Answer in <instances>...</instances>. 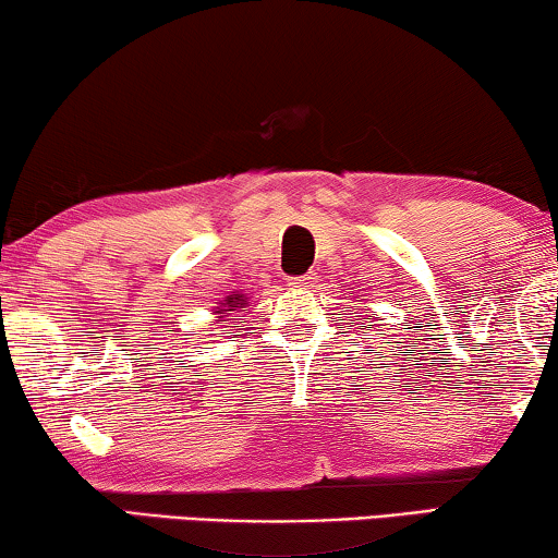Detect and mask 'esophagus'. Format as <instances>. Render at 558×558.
<instances>
[{"instance_id":"esophagus-1","label":"esophagus","mask_w":558,"mask_h":558,"mask_svg":"<svg viewBox=\"0 0 558 558\" xmlns=\"http://www.w3.org/2000/svg\"><path fill=\"white\" fill-rule=\"evenodd\" d=\"M312 284H315V274H304V277L289 279V287H296V289H307Z\"/></svg>"}]
</instances>
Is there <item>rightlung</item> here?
Listing matches in <instances>:
<instances>
[{"label":"right lung","mask_w":558,"mask_h":558,"mask_svg":"<svg viewBox=\"0 0 558 558\" xmlns=\"http://www.w3.org/2000/svg\"><path fill=\"white\" fill-rule=\"evenodd\" d=\"M241 307H246V296L243 294H228L223 302H220V307H216V315H218V319L216 323H223V317H228L231 315V312H235V310H241Z\"/></svg>","instance_id":"1"}]
</instances>
